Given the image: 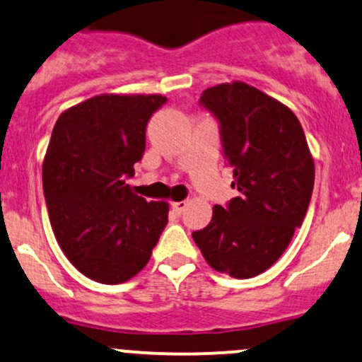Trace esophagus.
<instances>
[{"label":"esophagus","mask_w":362,"mask_h":362,"mask_svg":"<svg viewBox=\"0 0 362 362\" xmlns=\"http://www.w3.org/2000/svg\"><path fill=\"white\" fill-rule=\"evenodd\" d=\"M185 207H187V201H178V202H172V209H173V213L178 214V216H180L182 213H184V211H185Z\"/></svg>","instance_id":"1"}]
</instances>
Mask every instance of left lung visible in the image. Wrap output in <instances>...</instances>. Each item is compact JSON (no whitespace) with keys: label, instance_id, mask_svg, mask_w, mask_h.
Listing matches in <instances>:
<instances>
[{"label":"left lung","instance_id":"1","mask_svg":"<svg viewBox=\"0 0 362 362\" xmlns=\"http://www.w3.org/2000/svg\"><path fill=\"white\" fill-rule=\"evenodd\" d=\"M201 105L219 120L223 158L240 197L192 238L214 271L248 279L284 253L308 211L315 161L289 107L243 81L204 90Z\"/></svg>","mask_w":362,"mask_h":362}]
</instances>
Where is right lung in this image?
I'll return each instance as SVG.
<instances>
[{
	"label": "right lung",
	"instance_id": "obj_1",
	"mask_svg": "<svg viewBox=\"0 0 362 362\" xmlns=\"http://www.w3.org/2000/svg\"><path fill=\"white\" fill-rule=\"evenodd\" d=\"M167 98L103 93L64 110L44 156L49 219L83 276L120 284L148 264L168 223V202L132 192L126 178L146 148V124Z\"/></svg>",
	"mask_w": 362,
	"mask_h": 362
}]
</instances>
